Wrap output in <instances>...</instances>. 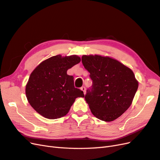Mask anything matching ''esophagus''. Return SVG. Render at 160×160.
I'll use <instances>...</instances> for the list:
<instances>
[{"mask_svg": "<svg viewBox=\"0 0 160 160\" xmlns=\"http://www.w3.org/2000/svg\"><path fill=\"white\" fill-rule=\"evenodd\" d=\"M81 89L83 91V93H84V94H85V91H86V88H85V87H84V86L81 87Z\"/></svg>", "mask_w": 160, "mask_h": 160, "instance_id": "34e87169", "label": "esophagus"}]
</instances>
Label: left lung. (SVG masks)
Returning <instances> with one entry per match:
<instances>
[{
	"instance_id": "obj_1",
	"label": "left lung",
	"mask_w": 160,
	"mask_h": 160,
	"mask_svg": "<svg viewBox=\"0 0 160 160\" xmlns=\"http://www.w3.org/2000/svg\"><path fill=\"white\" fill-rule=\"evenodd\" d=\"M81 61L92 80L84 96L91 113L105 122L120 117L132 104L138 88L133 71L108 57L83 55Z\"/></svg>"
}]
</instances>
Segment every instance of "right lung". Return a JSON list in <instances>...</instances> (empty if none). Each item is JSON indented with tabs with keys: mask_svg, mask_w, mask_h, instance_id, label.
Returning <instances> with one entry per match:
<instances>
[{
	"mask_svg": "<svg viewBox=\"0 0 160 160\" xmlns=\"http://www.w3.org/2000/svg\"><path fill=\"white\" fill-rule=\"evenodd\" d=\"M81 61L79 57L53 56L42 61L30 75L26 86L28 103L37 113L55 119L66 115L83 91L75 88L73 77L67 71Z\"/></svg>",
	"mask_w": 160,
	"mask_h": 160,
	"instance_id": "1",
	"label": "right lung"
}]
</instances>
